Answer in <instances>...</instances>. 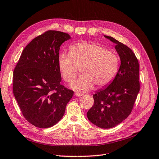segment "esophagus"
<instances>
[{
    "instance_id": "obj_1",
    "label": "esophagus",
    "mask_w": 159,
    "mask_h": 159,
    "mask_svg": "<svg viewBox=\"0 0 159 159\" xmlns=\"http://www.w3.org/2000/svg\"><path fill=\"white\" fill-rule=\"evenodd\" d=\"M75 95H76V96H78V97H81V96H82V93H77V92H75Z\"/></svg>"
}]
</instances>
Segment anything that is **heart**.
Segmentation results:
<instances>
[{"mask_svg":"<svg viewBox=\"0 0 159 159\" xmlns=\"http://www.w3.org/2000/svg\"><path fill=\"white\" fill-rule=\"evenodd\" d=\"M70 52L59 55L58 67L64 80L67 82H72L75 78L77 66L81 67L82 76L71 84L75 91L87 92L94 85L104 87L112 81L118 72V55L98 43H76L70 47Z\"/></svg>","mask_w":159,"mask_h":159,"instance_id":"heart-1","label":"heart"}]
</instances>
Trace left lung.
Here are the masks:
<instances>
[{"label": "left lung", "mask_w": 159, "mask_h": 159, "mask_svg": "<svg viewBox=\"0 0 159 159\" xmlns=\"http://www.w3.org/2000/svg\"><path fill=\"white\" fill-rule=\"evenodd\" d=\"M115 43L121 64L114 79L93 94V106L87 117L93 125L110 129L119 125L130 114L140 91L139 64L130 49L112 37L104 36Z\"/></svg>", "instance_id": "left-lung-1"}]
</instances>
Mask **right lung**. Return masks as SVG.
Segmentation results:
<instances>
[{"label":"right lung","instance_id":"obj_1","mask_svg":"<svg viewBox=\"0 0 159 159\" xmlns=\"http://www.w3.org/2000/svg\"><path fill=\"white\" fill-rule=\"evenodd\" d=\"M71 39L67 33L49 30L24 49L13 71V91L19 107L32 125L49 128L64 115L73 92L60 84V47Z\"/></svg>","mask_w":159,"mask_h":159}]
</instances>
